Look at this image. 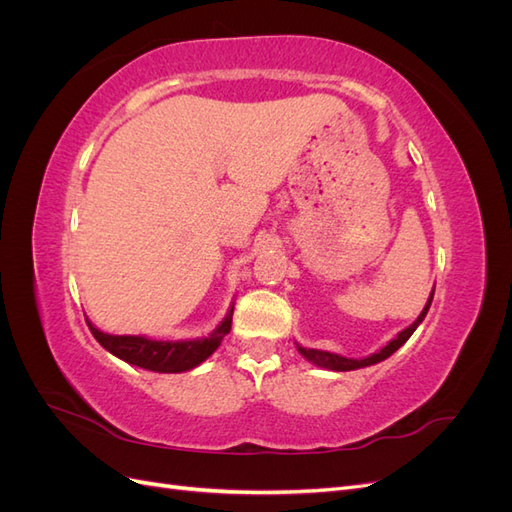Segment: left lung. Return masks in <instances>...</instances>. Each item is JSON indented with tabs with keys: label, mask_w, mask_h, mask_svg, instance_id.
<instances>
[{
	"label": "left lung",
	"mask_w": 512,
	"mask_h": 512,
	"mask_svg": "<svg viewBox=\"0 0 512 512\" xmlns=\"http://www.w3.org/2000/svg\"><path fill=\"white\" fill-rule=\"evenodd\" d=\"M431 299H433V290H431V294H429V301H427V305L423 307V312L418 314V318L410 324V327H408V329H404L401 333H397V337H395V339H391L389 344H386L384 348H380L378 352L365 356V359H346V356H339V354H335V352L314 350V348H303V346H299V344H297V348H299V352L305 356V359H307L309 363H314V365L324 367V369H331V371H352V369H361V367L376 365V363H380V361H384V359H389V356H391L395 350H399L401 346H404V344L408 342L410 335L416 331L418 324H421V322L425 320V316H427V312H429Z\"/></svg>",
	"instance_id": "obj_1"
}]
</instances>
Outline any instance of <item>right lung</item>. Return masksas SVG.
<instances>
[{"mask_svg": "<svg viewBox=\"0 0 512 512\" xmlns=\"http://www.w3.org/2000/svg\"><path fill=\"white\" fill-rule=\"evenodd\" d=\"M232 309L235 307H230L218 329H213L207 337L185 339V342L183 339L181 342H162V339H151L145 335H108L96 329L91 322L87 324L98 344L115 354L117 359L149 371H158V374H181V371L194 369L220 348L222 339L230 333Z\"/></svg>", "mask_w": 512, "mask_h": 512, "instance_id": "add662e5", "label": "right lung"}]
</instances>
